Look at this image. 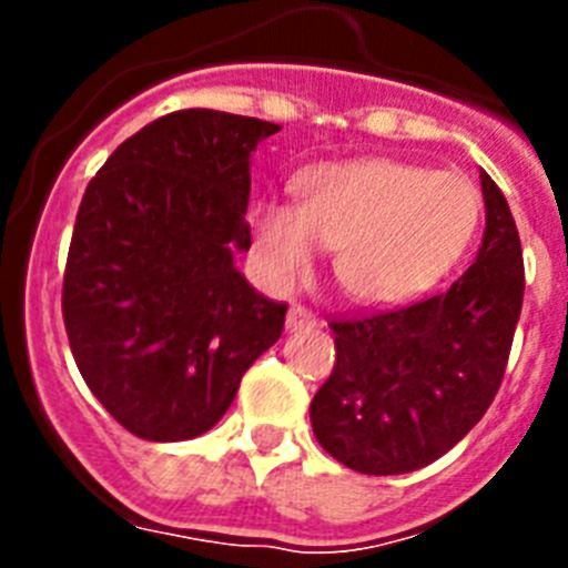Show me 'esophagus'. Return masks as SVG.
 Instances as JSON below:
<instances>
[{"label": "esophagus", "instance_id": "obj_1", "mask_svg": "<svg viewBox=\"0 0 568 568\" xmlns=\"http://www.w3.org/2000/svg\"><path fill=\"white\" fill-rule=\"evenodd\" d=\"M318 324V318L313 315V310L301 307V304H293L287 313V329L290 333H298V329H313Z\"/></svg>", "mask_w": 568, "mask_h": 568}]
</instances>
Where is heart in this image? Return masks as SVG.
Wrapping results in <instances>:
<instances>
[{"label":"heart","instance_id":"obj_1","mask_svg":"<svg viewBox=\"0 0 568 568\" xmlns=\"http://www.w3.org/2000/svg\"><path fill=\"white\" fill-rule=\"evenodd\" d=\"M480 222L478 190L458 173L389 159L327 164L298 184V207L261 202L255 253L275 287L310 275L335 250V281L364 304H400L438 284Z\"/></svg>","mask_w":568,"mask_h":568}]
</instances>
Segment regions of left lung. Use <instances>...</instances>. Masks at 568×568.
Segmentation results:
<instances>
[{"instance_id": "obj_1", "label": "left lung", "mask_w": 568, "mask_h": 568, "mask_svg": "<svg viewBox=\"0 0 568 568\" xmlns=\"http://www.w3.org/2000/svg\"><path fill=\"white\" fill-rule=\"evenodd\" d=\"M484 244L446 293L333 318L335 366L313 404L318 444L364 475H404L446 455L500 389L524 304L520 235L480 170Z\"/></svg>"}]
</instances>
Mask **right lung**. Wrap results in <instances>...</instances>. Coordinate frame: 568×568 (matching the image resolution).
<instances>
[{
    "mask_svg": "<svg viewBox=\"0 0 568 568\" xmlns=\"http://www.w3.org/2000/svg\"><path fill=\"white\" fill-rule=\"evenodd\" d=\"M278 124L193 108L113 150L82 195L62 284L70 353L99 404L144 440L213 429L287 304L235 270L250 250V153Z\"/></svg>",
    "mask_w": 568,
    "mask_h": 568,
    "instance_id": "obj_1",
    "label": "right lung"
}]
</instances>
